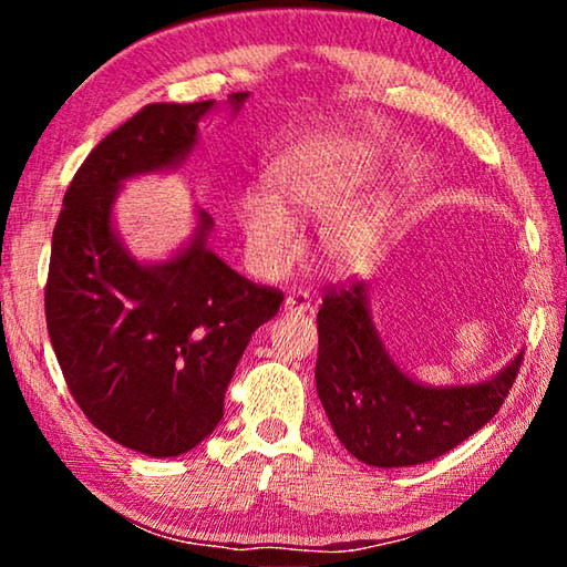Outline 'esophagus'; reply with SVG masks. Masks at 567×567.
<instances>
[{
    "label": "esophagus",
    "instance_id": "esophagus-1",
    "mask_svg": "<svg viewBox=\"0 0 567 567\" xmlns=\"http://www.w3.org/2000/svg\"><path fill=\"white\" fill-rule=\"evenodd\" d=\"M285 312H297V315H305L312 310V297L307 292H292L285 297Z\"/></svg>",
    "mask_w": 567,
    "mask_h": 567
}]
</instances>
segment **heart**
I'll return each mask as SVG.
<instances>
[{
  "instance_id": "heart-1",
  "label": "heart",
  "mask_w": 567,
  "mask_h": 567,
  "mask_svg": "<svg viewBox=\"0 0 567 567\" xmlns=\"http://www.w3.org/2000/svg\"><path fill=\"white\" fill-rule=\"evenodd\" d=\"M372 169L375 157L362 147L310 152L275 165L270 172L272 197L247 192L239 199V229L255 270L270 277L285 272L300 252L295 223L328 216L322 257L330 270L348 275L368 262L385 235V197L370 195L342 214L339 209L372 177Z\"/></svg>"
}]
</instances>
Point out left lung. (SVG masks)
<instances>
[{
  "label": "left lung",
  "mask_w": 567,
  "mask_h": 567,
  "mask_svg": "<svg viewBox=\"0 0 567 567\" xmlns=\"http://www.w3.org/2000/svg\"><path fill=\"white\" fill-rule=\"evenodd\" d=\"M315 382L330 425L350 455L372 467H410L457 447L495 417L523 350L480 382L427 385L388 352L372 322L370 285L328 292L318 312Z\"/></svg>",
  "instance_id": "1"
}]
</instances>
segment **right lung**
I'll use <instances>...</instances> for the list:
<instances>
[{
    "instance_id": "add662e5",
    "label": "right lung",
    "mask_w": 567,
    "mask_h": 567,
    "mask_svg": "<svg viewBox=\"0 0 567 567\" xmlns=\"http://www.w3.org/2000/svg\"><path fill=\"white\" fill-rule=\"evenodd\" d=\"M247 97L229 94L233 117ZM215 110L147 104L107 134L76 169L52 235L44 312L66 388L94 427L150 457L189 453L213 433L249 338L282 305L209 249L205 209L159 262L134 257L114 225L124 182L175 172Z\"/></svg>"
}]
</instances>
